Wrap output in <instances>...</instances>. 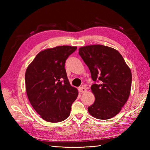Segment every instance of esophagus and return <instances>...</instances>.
<instances>
[{
  "label": "esophagus",
  "instance_id": "obj_1",
  "mask_svg": "<svg viewBox=\"0 0 150 150\" xmlns=\"http://www.w3.org/2000/svg\"><path fill=\"white\" fill-rule=\"evenodd\" d=\"M79 91L80 93H85L86 91V89L85 88H83V87H79Z\"/></svg>",
  "mask_w": 150,
  "mask_h": 150
}]
</instances>
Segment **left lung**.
<instances>
[{
  "instance_id": "1",
  "label": "left lung",
  "mask_w": 150,
  "mask_h": 150,
  "mask_svg": "<svg viewBox=\"0 0 150 150\" xmlns=\"http://www.w3.org/2000/svg\"><path fill=\"white\" fill-rule=\"evenodd\" d=\"M79 54L95 82L91 87L95 101L88 108L89 114L99 120L115 116L129 96L132 81L129 67L117 50L103 45L80 47Z\"/></svg>"
}]
</instances>
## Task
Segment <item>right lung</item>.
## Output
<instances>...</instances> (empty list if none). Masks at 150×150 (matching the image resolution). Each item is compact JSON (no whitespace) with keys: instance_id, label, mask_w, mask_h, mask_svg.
Listing matches in <instances>:
<instances>
[{"instance_id":"add662e5","label":"right lung","mask_w":150,"mask_h":150,"mask_svg":"<svg viewBox=\"0 0 150 150\" xmlns=\"http://www.w3.org/2000/svg\"><path fill=\"white\" fill-rule=\"evenodd\" d=\"M76 46H61L40 51L27 68L26 93L32 106L44 120L57 122L69 116L78 96L65 69L67 59Z\"/></svg>"}]
</instances>
